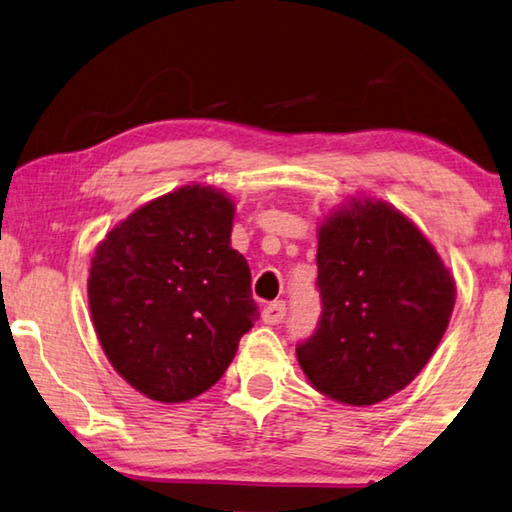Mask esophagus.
Returning <instances> with one entry per match:
<instances>
[{
	"label": "esophagus",
	"instance_id": "esophagus-1",
	"mask_svg": "<svg viewBox=\"0 0 512 512\" xmlns=\"http://www.w3.org/2000/svg\"><path fill=\"white\" fill-rule=\"evenodd\" d=\"M287 316V303L285 300H275V303L266 305L262 310V321L266 326H278V323L285 321Z\"/></svg>",
	"mask_w": 512,
	"mask_h": 512
}]
</instances>
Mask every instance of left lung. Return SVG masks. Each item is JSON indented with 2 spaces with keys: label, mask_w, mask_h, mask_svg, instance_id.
I'll use <instances>...</instances> for the list:
<instances>
[{
  "label": "left lung",
  "mask_w": 512,
  "mask_h": 512,
  "mask_svg": "<svg viewBox=\"0 0 512 512\" xmlns=\"http://www.w3.org/2000/svg\"><path fill=\"white\" fill-rule=\"evenodd\" d=\"M321 319L296 346L314 389L346 405L401 392L449 326L456 280L433 243L383 200H351L319 227Z\"/></svg>",
  "instance_id": "obj_1"
}]
</instances>
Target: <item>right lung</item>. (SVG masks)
Wrapping results in <instances>:
<instances>
[{
    "mask_svg": "<svg viewBox=\"0 0 512 512\" xmlns=\"http://www.w3.org/2000/svg\"><path fill=\"white\" fill-rule=\"evenodd\" d=\"M234 202L182 186L129 214L100 241L88 305L111 367L159 403L218 383L259 319L248 262L230 246Z\"/></svg>",
    "mask_w": 512,
    "mask_h": 512,
    "instance_id": "1",
    "label": "right lung"
}]
</instances>
